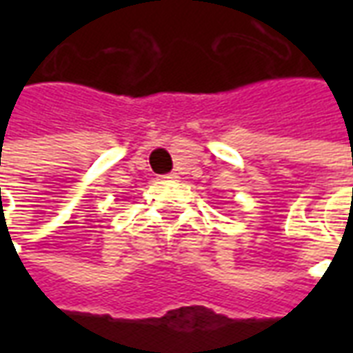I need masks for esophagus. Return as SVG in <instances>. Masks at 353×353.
<instances>
[{
  "label": "esophagus",
  "instance_id": "esophagus-1",
  "mask_svg": "<svg viewBox=\"0 0 353 353\" xmlns=\"http://www.w3.org/2000/svg\"><path fill=\"white\" fill-rule=\"evenodd\" d=\"M177 174L176 172H172V174H166V176H164V179H170V181H177Z\"/></svg>",
  "mask_w": 353,
  "mask_h": 353
}]
</instances>
